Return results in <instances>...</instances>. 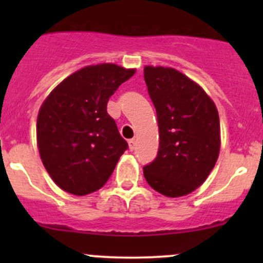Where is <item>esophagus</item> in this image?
<instances>
[{
	"mask_svg": "<svg viewBox=\"0 0 263 263\" xmlns=\"http://www.w3.org/2000/svg\"><path fill=\"white\" fill-rule=\"evenodd\" d=\"M128 146H129V150L134 151L135 148H136V141H135V139H131L128 141Z\"/></svg>",
	"mask_w": 263,
	"mask_h": 263,
	"instance_id": "34e87169",
	"label": "esophagus"
}]
</instances>
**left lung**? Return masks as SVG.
<instances>
[{
    "instance_id": "left-lung-1",
    "label": "left lung",
    "mask_w": 263,
    "mask_h": 263,
    "mask_svg": "<svg viewBox=\"0 0 263 263\" xmlns=\"http://www.w3.org/2000/svg\"><path fill=\"white\" fill-rule=\"evenodd\" d=\"M155 107L159 151L144 166L146 182L166 197H181L200 187L220 151L219 113L205 90L169 67L144 68Z\"/></svg>"
}]
</instances>
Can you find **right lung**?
Returning <instances> with one entry per match:
<instances>
[{
  "label": "right lung",
  "instance_id": "add662e5",
  "mask_svg": "<svg viewBox=\"0 0 263 263\" xmlns=\"http://www.w3.org/2000/svg\"><path fill=\"white\" fill-rule=\"evenodd\" d=\"M135 71L113 63L86 66L57 85L42 104L39 154L50 178L66 192L85 196L102 188L128 148L107 103Z\"/></svg>",
  "mask_w": 263,
  "mask_h": 263
}]
</instances>
